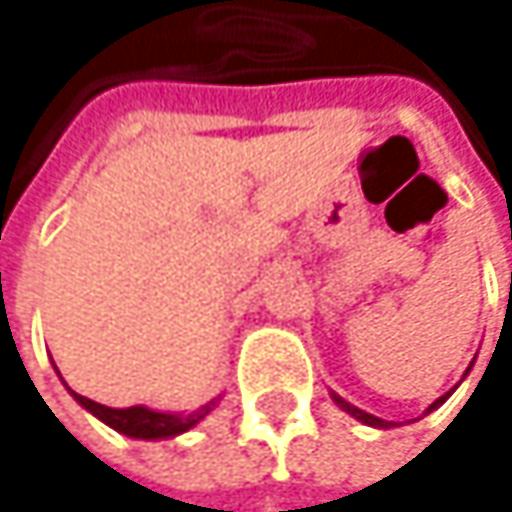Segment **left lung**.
Masks as SVG:
<instances>
[{"mask_svg":"<svg viewBox=\"0 0 512 512\" xmlns=\"http://www.w3.org/2000/svg\"><path fill=\"white\" fill-rule=\"evenodd\" d=\"M470 367H473V364H470ZM470 367H467V373H470ZM467 373H464V376H467ZM452 391H455V388H452ZM452 391L440 394V397L434 400V404H431V407H428L425 413H431V410H437L440 404H446V397H449ZM331 397H334V404H337V407H340L343 413H349V416H352V419H358L361 425H370V428H391V422H385V419H379V416H370V413H364V410L352 407V404H349V400H346V397H340V394H334V391H331Z\"/></svg>","mask_w":512,"mask_h":512,"instance_id":"1","label":"left lung"}]
</instances>
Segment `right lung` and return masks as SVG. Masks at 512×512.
<instances>
[{"mask_svg":"<svg viewBox=\"0 0 512 512\" xmlns=\"http://www.w3.org/2000/svg\"><path fill=\"white\" fill-rule=\"evenodd\" d=\"M66 385V382H63ZM69 388V385H66ZM69 394L78 400V404L96 416L99 422H105L108 428H115L118 434H127L133 440H166V437H178V434H185L191 431L194 425H200L215 407H218V397H212L209 404H203L200 410L194 413H160V410H151V407H127V410H115V407H102L96 404V400L84 397V394H75L69 388Z\"/></svg>","mask_w":512,"mask_h":512,"instance_id":"add662e5","label":"right lung"}]
</instances>
